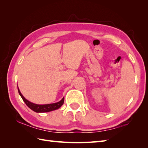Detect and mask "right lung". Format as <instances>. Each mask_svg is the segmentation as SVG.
Masks as SVG:
<instances>
[{"instance_id":"1","label":"right lung","mask_w":148,"mask_h":148,"mask_svg":"<svg viewBox=\"0 0 148 148\" xmlns=\"http://www.w3.org/2000/svg\"><path fill=\"white\" fill-rule=\"evenodd\" d=\"M18 91L19 95L21 97L22 99H23V101L25 102L26 106H27L31 110L36 112H47L56 110L57 109L60 108V107L63 105L64 102V97H63L60 101L56 103H53V104H44V105L36 104H34V103L28 101L27 99H26L23 97V96L21 95V93L20 92L18 88Z\"/></svg>"}]
</instances>
